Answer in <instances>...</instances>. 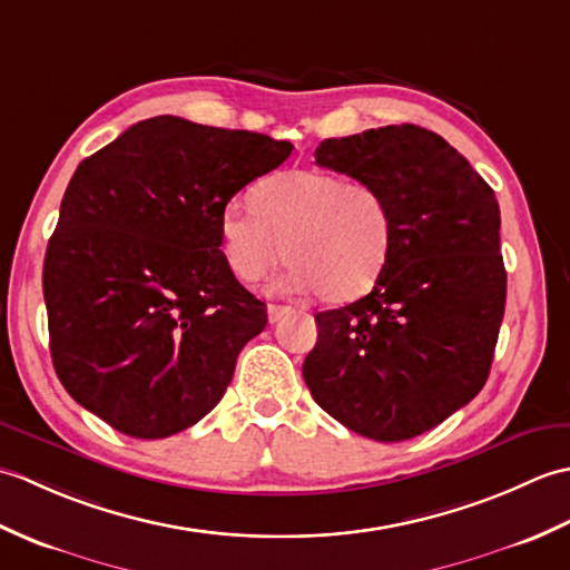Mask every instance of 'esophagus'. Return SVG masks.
Returning a JSON list of instances; mask_svg holds the SVG:
<instances>
[{
	"mask_svg": "<svg viewBox=\"0 0 570 570\" xmlns=\"http://www.w3.org/2000/svg\"><path fill=\"white\" fill-rule=\"evenodd\" d=\"M292 313H296V308H292V306H282V304L266 306V316H269V323H278L284 316H292Z\"/></svg>",
	"mask_w": 570,
	"mask_h": 570,
	"instance_id": "1",
	"label": "esophagus"
}]
</instances>
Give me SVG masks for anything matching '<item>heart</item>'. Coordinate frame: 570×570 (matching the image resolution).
Here are the masks:
<instances>
[{
	"instance_id": "b5f03b06",
	"label": "heart",
	"mask_w": 570,
	"mask_h": 570,
	"mask_svg": "<svg viewBox=\"0 0 570 570\" xmlns=\"http://www.w3.org/2000/svg\"><path fill=\"white\" fill-rule=\"evenodd\" d=\"M223 254L242 282L259 284L286 257V282L325 304L370 294L392 254L394 220L377 188L341 174L296 168L254 190L252 208L220 215Z\"/></svg>"
}]
</instances>
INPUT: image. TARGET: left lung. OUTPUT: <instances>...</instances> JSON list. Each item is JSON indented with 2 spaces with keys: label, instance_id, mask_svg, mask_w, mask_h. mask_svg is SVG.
<instances>
[{
  "label": "left lung",
  "instance_id": "left-lung-1",
  "mask_svg": "<svg viewBox=\"0 0 570 570\" xmlns=\"http://www.w3.org/2000/svg\"><path fill=\"white\" fill-rule=\"evenodd\" d=\"M316 164L377 188L392 254L367 296L316 316V404L372 441L439 426L485 386L507 298L494 190L443 137L390 125L325 139Z\"/></svg>",
  "mask_w": 570,
  "mask_h": 570
}]
</instances>
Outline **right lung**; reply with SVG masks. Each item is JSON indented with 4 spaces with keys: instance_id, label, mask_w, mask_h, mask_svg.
Listing matches in <instances>:
<instances>
[{
    "instance_id": "right-lung-1",
    "label": "right lung",
    "mask_w": 570,
    "mask_h": 570,
    "mask_svg": "<svg viewBox=\"0 0 570 570\" xmlns=\"http://www.w3.org/2000/svg\"><path fill=\"white\" fill-rule=\"evenodd\" d=\"M292 149L161 115L80 161L43 259L53 367L80 406L151 441L220 402L266 325L220 249V215Z\"/></svg>"
}]
</instances>
